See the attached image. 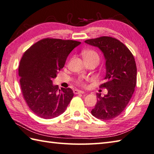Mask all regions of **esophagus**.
I'll use <instances>...</instances> for the list:
<instances>
[{
	"instance_id": "1",
	"label": "esophagus",
	"mask_w": 154,
	"mask_h": 154,
	"mask_svg": "<svg viewBox=\"0 0 154 154\" xmlns=\"http://www.w3.org/2000/svg\"><path fill=\"white\" fill-rule=\"evenodd\" d=\"M73 93L75 94H79V93H84L85 92L83 91H81V90H79V89H75L73 91Z\"/></svg>"
}]
</instances>
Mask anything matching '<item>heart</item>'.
I'll list each match as a JSON object with an SVG mask.
<instances>
[{
    "label": "heart",
    "instance_id": "1",
    "mask_svg": "<svg viewBox=\"0 0 154 154\" xmlns=\"http://www.w3.org/2000/svg\"><path fill=\"white\" fill-rule=\"evenodd\" d=\"M83 56L84 59H95L99 62V55L95 51L87 50V51H84V52L83 53ZM79 83L81 84V85H85V83H84V81L83 79H80L79 81Z\"/></svg>",
    "mask_w": 154,
    "mask_h": 154
}]
</instances>
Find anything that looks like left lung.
Segmentation results:
<instances>
[{
	"instance_id": "8db88e82",
	"label": "left lung",
	"mask_w": 154,
	"mask_h": 154,
	"mask_svg": "<svg viewBox=\"0 0 154 154\" xmlns=\"http://www.w3.org/2000/svg\"><path fill=\"white\" fill-rule=\"evenodd\" d=\"M85 43L98 47L105 59V83L101 88H106L107 94L101 97L97 93V101L91 114L102 120L112 119L122 113L135 91L137 67L131 51L117 39L101 37L88 39Z\"/></svg>"
}]
</instances>
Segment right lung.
<instances>
[{
	"label": "right lung",
	"mask_w": 154,
	"mask_h": 154,
	"mask_svg": "<svg viewBox=\"0 0 154 154\" xmlns=\"http://www.w3.org/2000/svg\"><path fill=\"white\" fill-rule=\"evenodd\" d=\"M81 42L47 38L27 49L20 59L19 75L21 91L33 113L43 119L58 117L67 109L74 93L53 83L68 55Z\"/></svg>",
	"instance_id": "obj_1"
}]
</instances>
